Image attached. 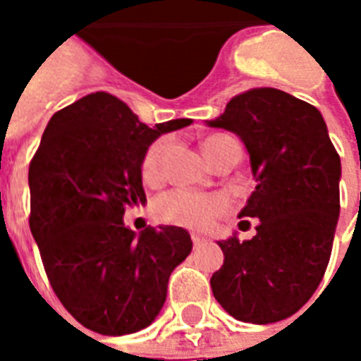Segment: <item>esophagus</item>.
<instances>
[{
	"instance_id": "34e87169",
	"label": "esophagus",
	"mask_w": 361,
	"mask_h": 361,
	"mask_svg": "<svg viewBox=\"0 0 361 361\" xmlns=\"http://www.w3.org/2000/svg\"><path fill=\"white\" fill-rule=\"evenodd\" d=\"M191 238H192V245H195V247H200L204 241H206L202 236H198V234H192Z\"/></svg>"
}]
</instances>
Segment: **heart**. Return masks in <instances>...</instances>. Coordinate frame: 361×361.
Masks as SVG:
<instances>
[{
    "label": "heart",
    "mask_w": 361,
    "mask_h": 361,
    "mask_svg": "<svg viewBox=\"0 0 361 361\" xmlns=\"http://www.w3.org/2000/svg\"><path fill=\"white\" fill-rule=\"evenodd\" d=\"M234 138L226 135L208 136L202 144L206 157L212 163L223 147L234 144ZM238 144V142H236ZM170 138L161 136L149 144V147L142 157V178L146 183H159L163 178V161L169 152ZM155 217L169 225L185 226L195 231H206L214 225V221L219 215L228 212V200L223 195H198V192L187 191V189H172L164 192L153 204Z\"/></svg>",
    "instance_id": "1"
}]
</instances>
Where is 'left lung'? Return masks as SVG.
<instances>
[{
  "mask_svg": "<svg viewBox=\"0 0 361 361\" xmlns=\"http://www.w3.org/2000/svg\"><path fill=\"white\" fill-rule=\"evenodd\" d=\"M206 123L240 136L257 181L240 212L258 219L257 234L217 241L225 262L209 281L215 300L241 322L288 319L319 288L339 219L341 159L324 118L290 93L257 87Z\"/></svg>",
  "mask_w": 361,
  "mask_h": 361,
  "instance_id": "obj_1",
  "label": "left lung"
}]
</instances>
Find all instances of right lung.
<instances>
[{
	"label": "right lung",
	"instance_id": "1",
	"mask_svg": "<svg viewBox=\"0 0 361 361\" xmlns=\"http://www.w3.org/2000/svg\"><path fill=\"white\" fill-rule=\"evenodd\" d=\"M192 120L147 127L114 95L90 93L50 118L30 164V228L56 296L84 328L125 336L163 309L169 277L191 252L180 226H125L146 202L142 157Z\"/></svg>",
	"mask_w": 361,
	"mask_h": 361
}]
</instances>
